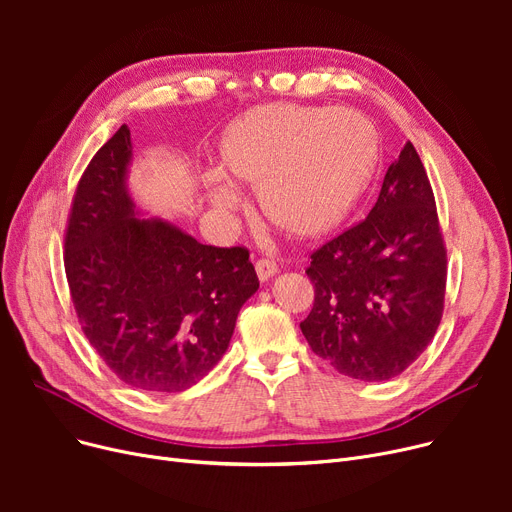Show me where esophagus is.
I'll use <instances>...</instances> for the list:
<instances>
[{"label": "esophagus", "mask_w": 512, "mask_h": 512, "mask_svg": "<svg viewBox=\"0 0 512 512\" xmlns=\"http://www.w3.org/2000/svg\"><path fill=\"white\" fill-rule=\"evenodd\" d=\"M255 272H257V276H259L261 282H263V280H270V278L278 272V265H276V261L270 259V257H259V259L255 261Z\"/></svg>", "instance_id": "obj_1"}]
</instances>
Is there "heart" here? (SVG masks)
I'll use <instances>...</instances> for the list:
<instances>
[{"instance_id": "obj_1", "label": "heart", "mask_w": 512, "mask_h": 512, "mask_svg": "<svg viewBox=\"0 0 512 512\" xmlns=\"http://www.w3.org/2000/svg\"><path fill=\"white\" fill-rule=\"evenodd\" d=\"M218 170L253 184L263 215L280 230L313 238L340 226L355 209L378 168L371 124L351 110H319L299 103L259 105L236 118L220 137ZM213 207L232 213L236 188L207 178Z\"/></svg>"}]
</instances>
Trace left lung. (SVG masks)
Listing matches in <instances>:
<instances>
[{"label": "left lung", "mask_w": 512, "mask_h": 512, "mask_svg": "<svg viewBox=\"0 0 512 512\" xmlns=\"http://www.w3.org/2000/svg\"><path fill=\"white\" fill-rule=\"evenodd\" d=\"M315 299L301 330L348 378H396L432 342L444 311L446 245L413 143L394 159L365 220L311 253Z\"/></svg>", "instance_id": "1"}]
</instances>
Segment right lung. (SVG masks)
<instances>
[{"instance_id":"add662e5","label":"right lung","mask_w":512,"mask_h":512,"mask_svg":"<svg viewBox=\"0 0 512 512\" xmlns=\"http://www.w3.org/2000/svg\"><path fill=\"white\" fill-rule=\"evenodd\" d=\"M128 161L122 124L78 180L64 234L70 297L116 378L182 392L222 359L259 278L245 247L201 245L168 222L134 218Z\"/></svg>"}]
</instances>
